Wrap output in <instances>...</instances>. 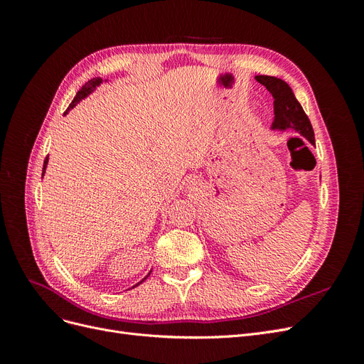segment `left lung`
Returning a JSON list of instances; mask_svg holds the SVG:
<instances>
[{
    "instance_id": "1",
    "label": "left lung",
    "mask_w": 364,
    "mask_h": 364,
    "mask_svg": "<svg viewBox=\"0 0 364 364\" xmlns=\"http://www.w3.org/2000/svg\"><path fill=\"white\" fill-rule=\"evenodd\" d=\"M257 82L267 87V91L273 95V111L274 119L272 129L285 130V129H294L299 132L302 136L314 144V132L313 126L308 119L306 114L301 103L296 100V97L291 91V87L278 77L272 75H257Z\"/></svg>"
}]
</instances>
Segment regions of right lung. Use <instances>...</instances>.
<instances>
[{
    "label": "right lung",
    "mask_w": 364,
    "mask_h": 364,
    "mask_svg": "<svg viewBox=\"0 0 364 364\" xmlns=\"http://www.w3.org/2000/svg\"><path fill=\"white\" fill-rule=\"evenodd\" d=\"M103 80L100 79V77H95V79H91V80H87V83H85L83 86H82V90L79 91V92H77V95L74 97V100L71 102V105H70V107L67 109V112H65V114H68V111H70V109H73L77 103H79L80 100H83V98L86 97V95H90L94 90H95V87L98 86V85H100ZM47 164H48V158H46V161H43V168H42V178H43V173H46V168H47ZM150 274V273H149ZM149 274H147V277H149ZM147 277L144 278V279H147ZM144 279H142V281H144ZM141 281V282H142ZM141 282H138L136 285H139ZM136 285H134V287H136Z\"/></svg>",
    "instance_id": "right-lung-1"
}]
</instances>
